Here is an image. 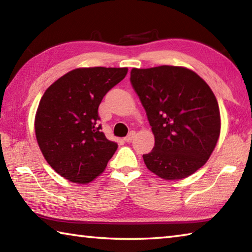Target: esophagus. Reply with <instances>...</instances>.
<instances>
[{
    "mask_svg": "<svg viewBox=\"0 0 252 252\" xmlns=\"http://www.w3.org/2000/svg\"><path fill=\"white\" fill-rule=\"evenodd\" d=\"M134 135H135V132H134V131H131V132H130V133H129V134H127V135L126 136V138H125V139H123V140H125V141H126V142H131V141H132V140H133V138H134Z\"/></svg>",
    "mask_w": 252,
    "mask_h": 252,
    "instance_id": "34e87169",
    "label": "esophagus"
}]
</instances>
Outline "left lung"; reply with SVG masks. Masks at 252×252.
I'll list each match as a JSON object with an SVG mask.
<instances>
[{
    "instance_id": "1",
    "label": "left lung",
    "mask_w": 252,
    "mask_h": 252,
    "mask_svg": "<svg viewBox=\"0 0 252 252\" xmlns=\"http://www.w3.org/2000/svg\"><path fill=\"white\" fill-rule=\"evenodd\" d=\"M130 76L155 135L153 150L143 155L147 168L164 180L191 176L220 135V110L210 87L183 66L133 67Z\"/></svg>"
}]
</instances>
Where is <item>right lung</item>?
I'll return each instance as SVG.
<instances>
[{
	"label": "right lung",
	"mask_w": 252,
	"mask_h": 252,
	"mask_svg": "<svg viewBox=\"0 0 252 252\" xmlns=\"http://www.w3.org/2000/svg\"><path fill=\"white\" fill-rule=\"evenodd\" d=\"M127 67H79L46 89L34 129L42 155L55 172L73 183H89L104 171L118 144L105 138L97 109L126 78Z\"/></svg>",
	"instance_id": "add662e5"
}]
</instances>
